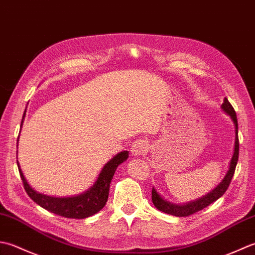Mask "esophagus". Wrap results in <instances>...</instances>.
<instances>
[{
    "label": "esophagus",
    "mask_w": 255,
    "mask_h": 255,
    "mask_svg": "<svg viewBox=\"0 0 255 255\" xmlns=\"http://www.w3.org/2000/svg\"><path fill=\"white\" fill-rule=\"evenodd\" d=\"M145 149H146V142L142 138H138L133 143L131 152L133 156H141L145 153Z\"/></svg>",
    "instance_id": "obj_1"
}]
</instances>
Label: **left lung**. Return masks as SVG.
I'll return each mask as SVG.
<instances>
[{
	"instance_id": "8db88e82",
	"label": "left lung",
	"mask_w": 255,
	"mask_h": 255,
	"mask_svg": "<svg viewBox=\"0 0 255 255\" xmlns=\"http://www.w3.org/2000/svg\"><path fill=\"white\" fill-rule=\"evenodd\" d=\"M221 109L228 114V116L230 117L233 124H235V131H236L235 149H233V155H232V158H231L230 164H229V169H228L225 178H223L219 183V185H217L216 188L212 189L210 193H208L207 195L202 196L199 199H196V200L190 201V202H186V204H184V205H177V204H173V202H170V201H167L165 198H163V197L159 195L158 191L153 187L152 201H153L154 206L156 207L158 210L165 212V214L173 215L176 217H188L190 215L195 214V212H197V211L204 209V208H206L207 206L211 205L212 202H215L216 200L219 199L220 197L227 191L228 187H229V185H230V181L233 177V174H235L236 166H237L238 158H239L238 120H237V114H236L235 109L232 108V106L230 105V102L228 101L227 98H225V100H223V103L221 105Z\"/></svg>"
}]
</instances>
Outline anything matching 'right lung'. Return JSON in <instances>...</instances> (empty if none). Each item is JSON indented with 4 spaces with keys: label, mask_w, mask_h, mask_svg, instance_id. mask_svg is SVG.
Returning a JSON list of instances; mask_svg holds the SVG:
<instances>
[{
    "label": "right lung",
    "mask_w": 255,
    "mask_h": 255,
    "mask_svg": "<svg viewBox=\"0 0 255 255\" xmlns=\"http://www.w3.org/2000/svg\"><path fill=\"white\" fill-rule=\"evenodd\" d=\"M25 116L26 109L23 114L22 123H20V128L23 127ZM18 138L19 136L17 137V146ZM128 157V150H122V152L118 153L116 156L111 158L103 166L95 184L89 189H87L85 193L80 195L71 197H51L37 193V191L34 190V188L29 186L27 180H26L23 171L20 169L18 160L17 166L26 193L36 204L43 207L44 209L53 212L55 215L65 218H72V219H85V218L96 215L97 212L100 211L106 206L109 197V190H110V184L114 173H116L118 166L126 162Z\"/></svg>",
    "instance_id": "obj_1"
}]
</instances>
